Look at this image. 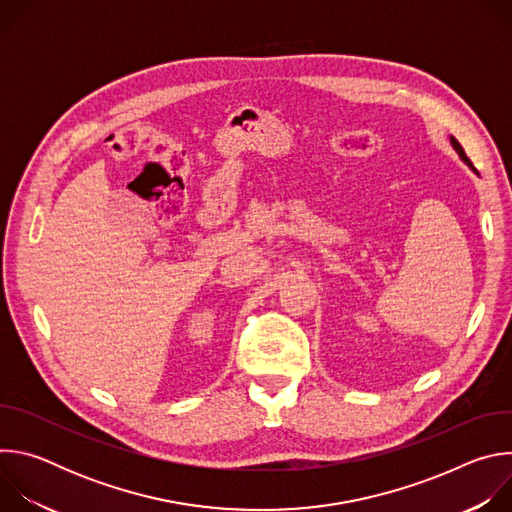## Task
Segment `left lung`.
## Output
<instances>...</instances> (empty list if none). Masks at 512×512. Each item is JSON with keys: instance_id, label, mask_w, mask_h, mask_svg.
Instances as JSON below:
<instances>
[{"instance_id": "1", "label": "left lung", "mask_w": 512, "mask_h": 512, "mask_svg": "<svg viewBox=\"0 0 512 512\" xmlns=\"http://www.w3.org/2000/svg\"><path fill=\"white\" fill-rule=\"evenodd\" d=\"M452 145H454V148H456V152H458V154H460V158H462V160H464V162H466V164H468V166H470V168H472V170H474V172H476V168H474V164H472V162H470V158H468V156H466V152H464V148H462V145H460V141H458V139H454V137H452ZM476 174H478V172H476Z\"/></svg>"}]
</instances>
